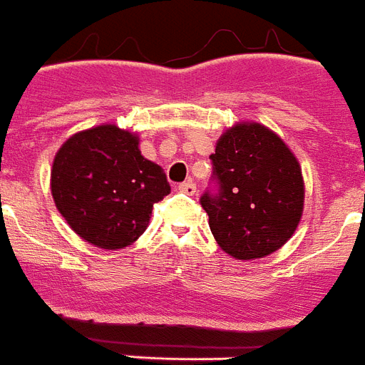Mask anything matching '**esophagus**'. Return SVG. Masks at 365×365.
Masks as SVG:
<instances>
[{
  "label": "esophagus",
  "mask_w": 365,
  "mask_h": 365,
  "mask_svg": "<svg viewBox=\"0 0 365 365\" xmlns=\"http://www.w3.org/2000/svg\"><path fill=\"white\" fill-rule=\"evenodd\" d=\"M179 190L186 195H194L195 194V185L192 182V180H185V182H180V185H179Z\"/></svg>",
  "instance_id": "obj_1"
}]
</instances>
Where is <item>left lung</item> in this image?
<instances>
[{
	"label": "left lung",
	"mask_w": 365,
	"mask_h": 365,
	"mask_svg": "<svg viewBox=\"0 0 365 365\" xmlns=\"http://www.w3.org/2000/svg\"><path fill=\"white\" fill-rule=\"evenodd\" d=\"M217 194L205 192L214 238L236 260L275 253L297 229L304 180L297 158L272 129L240 121L217 140L210 155Z\"/></svg>",
	"instance_id": "8db88e82"
}]
</instances>
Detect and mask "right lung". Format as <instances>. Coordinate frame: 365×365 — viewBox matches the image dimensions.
<instances>
[{"instance_id":"obj_1","label":"right lung","mask_w":365,"mask_h":365,"mask_svg":"<svg viewBox=\"0 0 365 365\" xmlns=\"http://www.w3.org/2000/svg\"><path fill=\"white\" fill-rule=\"evenodd\" d=\"M138 144V135L105 123L70 136L53 158L55 207L96 247L114 251L136 242L153 205L171 192L166 173L142 157Z\"/></svg>"}]
</instances>
